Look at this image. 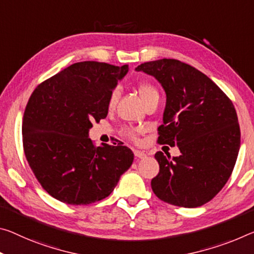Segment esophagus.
I'll list each match as a JSON object with an SVG mask.
<instances>
[{"label": "esophagus", "mask_w": 254, "mask_h": 254, "mask_svg": "<svg viewBox=\"0 0 254 254\" xmlns=\"http://www.w3.org/2000/svg\"><path fill=\"white\" fill-rule=\"evenodd\" d=\"M134 156L135 158H146V152L141 150H134Z\"/></svg>", "instance_id": "obj_1"}]
</instances>
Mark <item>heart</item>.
<instances>
[{"label":"heart","mask_w":254,"mask_h":254,"mask_svg":"<svg viewBox=\"0 0 254 254\" xmlns=\"http://www.w3.org/2000/svg\"><path fill=\"white\" fill-rule=\"evenodd\" d=\"M138 92H139V96L141 97L143 103H146L147 100L150 97H152L154 95L158 94L156 88L152 86V84L147 83V82H141V83L138 84ZM119 96H120V92H119L118 89L112 90L110 97H108V102H107L108 110H113V108L115 107L116 103H118V100H119ZM124 133H126V135L130 136V138H134L133 131L126 130V131H124Z\"/></svg>","instance_id":"heart-1"}]
</instances>
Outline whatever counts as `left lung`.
Returning a JSON list of instances; mask_svg holds the SVG:
<instances>
[{
    "instance_id": "8db88e82",
    "label": "left lung",
    "mask_w": 254,
    "mask_h": 254,
    "mask_svg": "<svg viewBox=\"0 0 254 254\" xmlns=\"http://www.w3.org/2000/svg\"><path fill=\"white\" fill-rule=\"evenodd\" d=\"M135 71L152 75L164 88L158 142L181 151L173 158L156 152L159 173L151 180L152 191L174 206H202L224 188L235 166L241 132L234 105L210 78L178 60L146 62Z\"/></svg>"
}]
</instances>
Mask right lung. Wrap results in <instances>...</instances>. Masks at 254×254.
Instances as JSON below:
<instances>
[{"instance_id":"1","label":"right lung","mask_w":254,"mask_h":254,"mask_svg":"<svg viewBox=\"0 0 254 254\" xmlns=\"http://www.w3.org/2000/svg\"><path fill=\"white\" fill-rule=\"evenodd\" d=\"M127 71V64L78 62L31 94L23 114V150L53 198L74 206L105 199L133 163L127 147H96L88 138L92 122L107 116L108 97Z\"/></svg>"}]
</instances>
